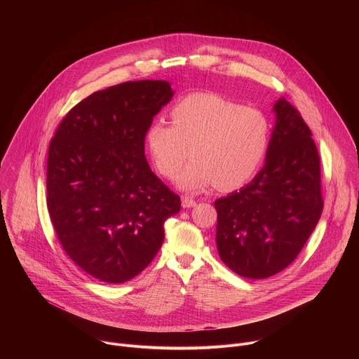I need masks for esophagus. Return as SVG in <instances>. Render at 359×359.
Listing matches in <instances>:
<instances>
[{"instance_id": "34e87169", "label": "esophagus", "mask_w": 359, "mask_h": 359, "mask_svg": "<svg viewBox=\"0 0 359 359\" xmlns=\"http://www.w3.org/2000/svg\"><path fill=\"white\" fill-rule=\"evenodd\" d=\"M181 205H182L184 208H192V207L196 205V202H195L194 199H191V198H184L182 202H181Z\"/></svg>"}]
</instances>
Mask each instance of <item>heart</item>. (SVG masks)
I'll return each mask as SVG.
<instances>
[{
    "label": "heart",
    "instance_id": "1",
    "mask_svg": "<svg viewBox=\"0 0 359 359\" xmlns=\"http://www.w3.org/2000/svg\"><path fill=\"white\" fill-rule=\"evenodd\" d=\"M266 116L217 94H192L171 109V126L154 121L145 142L156 170L177 175L189 156L194 160L177 177L180 189L199 194L218 184L236 189L261 167L269 145Z\"/></svg>",
    "mask_w": 359,
    "mask_h": 359
}]
</instances>
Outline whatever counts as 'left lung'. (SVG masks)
<instances>
[{"instance_id":"obj_1","label":"left lung","mask_w":359,"mask_h":359,"mask_svg":"<svg viewBox=\"0 0 359 359\" xmlns=\"http://www.w3.org/2000/svg\"><path fill=\"white\" fill-rule=\"evenodd\" d=\"M264 167L250 184L214 202L217 250L235 273L269 278L299 256L323 208L319 154L311 130L283 97L272 104Z\"/></svg>"}]
</instances>
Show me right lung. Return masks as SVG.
Listing matches in <instances>:
<instances>
[{
	"instance_id": "add662e5",
	"label": "right lung",
	"mask_w": 359,
	"mask_h": 359,
	"mask_svg": "<svg viewBox=\"0 0 359 359\" xmlns=\"http://www.w3.org/2000/svg\"><path fill=\"white\" fill-rule=\"evenodd\" d=\"M174 97L168 81H127L76 104L52 138L47 205L57 239L83 271L106 283L141 273L181 208L151 170L145 135Z\"/></svg>"
}]
</instances>
